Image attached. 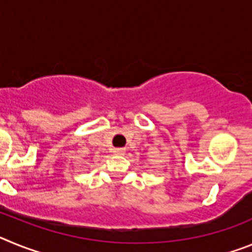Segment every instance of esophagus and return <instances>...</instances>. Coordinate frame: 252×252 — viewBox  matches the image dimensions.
I'll return each instance as SVG.
<instances>
[{"mask_svg": "<svg viewBox=\"0 0 252 252\" xmlns=\"http://www.w3.org/2000/svg\"><path fill=\"white\" fill-rule=\"evenodd\" d=\"M113 153L117 154V155H124V154H125V149H122V148L113 149Z\"/></svg>", "mask_w": 252, "mask_h": 252, "instance_id": "1", "label": "esophagus"}]
</instances>
